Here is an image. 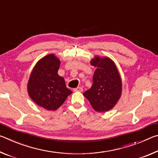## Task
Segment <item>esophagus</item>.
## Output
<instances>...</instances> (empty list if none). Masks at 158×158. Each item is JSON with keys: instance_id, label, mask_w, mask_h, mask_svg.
I'll use <instances>...</instances> for the list:
<instances>
[{"instance_id": "1", "label": "esophagus", "mask_w": 158, "mask_h": 158, "mask_svg": "<svg viewBox=\"0 0 158 158\" xmlns=\"http://www.w3.org/2000/svg\"><path fill=\"white\" fill-rule=\"evenodd\" d=\"M73 90L74 92H82L83 89L81 87H77V88H76V89H74Z\"/></svg>"}]
</instances>
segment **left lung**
<instances>
[{
  "instance_id": "1",
  "label": "left lung",
  "mask_w": 158,
  "mask_h": 158,
  "mask_svg": "<svg viewBox=\"0 0 158 158\" xmlns=\"http://www.w3.org/2000/svg\"><path fill=\"white\" fill-rule=\"evenodd\" d=\"M90 65L97 68L91 88L84 93L92 107L98 112L113 109L122 94V80L116 64L110 58L95 56Z\"/></svg>"
}]
</instances>
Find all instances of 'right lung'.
Here are the masks:
<instances>
[{
	"label": "right lung",
	"mask_w": 158,
	"mask_h": 158,
	"mask_svg": "<svg viewBox=\"0 0 158 158\" xmlns=\"http://www.w3.org/2000/svg\"><path fill=\"white\" fill-rule=\"evenodd\" d=\"M60 60L53 53L37 61L27 84L29 97L37 105L48 111H55L73 92L65 85V79L58 75Z\"/></svg>",
	"instance_id": "1"
}]
</instances>
